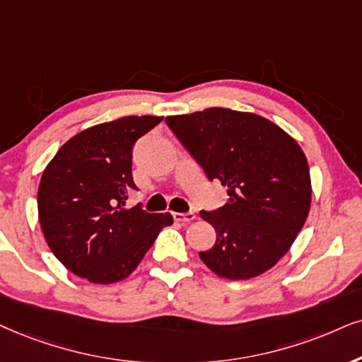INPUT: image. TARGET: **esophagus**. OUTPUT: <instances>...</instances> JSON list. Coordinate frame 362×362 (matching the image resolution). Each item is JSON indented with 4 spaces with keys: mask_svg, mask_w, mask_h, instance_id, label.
I'll return each instance as SVG.
<instances>
[{
    "mask_svg": "<svg viewBox=\"0 0 362 362\" xmlns=\"http://www.w3.org/2000/svg\"><path fill=\"white\" fill-rule=\"evenodd\" d=\"M173 218H175L177 222H192L195 218V214L194 212H185V214H173Z\"/></svg>",
    "mask_w": 362,
    "mask_h": 362,
    "instance_id": "34e87169",
    "label": "esophagus"
}]
</instances>
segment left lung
<instances>
[{"label": "left lung", "mask_w": 362, "mask_h": 362, "mask_svg": "<svg viewBox=\"0 0 362 362\" xmlns=\"http://www.w3.org/2000/svg\"><path fill=\"white\" fill-rule=\"evenodd\" d=\"M204 168L227 187V204L200 217L215 228L212 249L199 252L218 277L260 276L287 254L310 209L308 158L289 134L267 118L207 108L165 118Z\"/></svg>", "instance_id": "8db88e82"}]
</instances>
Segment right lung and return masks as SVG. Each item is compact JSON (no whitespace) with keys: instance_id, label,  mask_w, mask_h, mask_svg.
<instances>
[{"instance_id":"1","label":"right lung","mask_w":362,"mask_h":362,"mask_svg":"<svg viewBox=\"0 0 362 362\" xmlns=\"http://www.w3.org/2000/svg\"><path fill=\"white\" fill-rule=\"evenodd\" d=\"M162 117H123L80 132L58 150L38 187V217L47 244L75 276L93 284L123 281L135 271L170 214L125 209L136 190L135 141Z\"/></svg>"}]
</instances>
